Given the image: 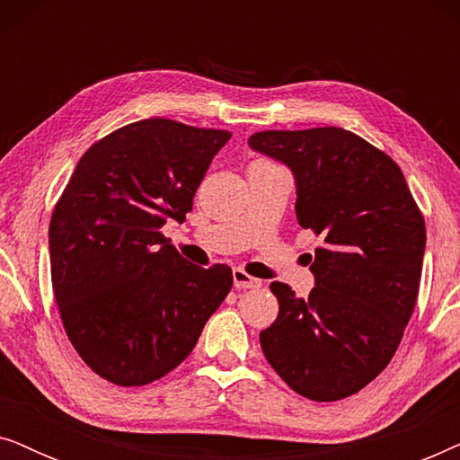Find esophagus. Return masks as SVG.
Returning a JSON list of instances; mask_svg holds the SVG:
<instances>
[{
    "instance_id": "esophagus-1",
    "label": "esophagus",
    "mask_w": 460,
    "mask_h": 460,
    "mask_svg": "<svg viewBox=\"0 0 460 460\" xmlns=\"http://www.w3.org/2000/svg\"><path fill=\"white\" fill-rule=\"evenodd\" d=\"M232 279H234L236 288H257V287H261V280H257V279H253V276H249L241 268L232 270Z\"/></svg>"
}]
</instances>
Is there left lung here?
Returning a JSON list of instances; mask_svg holds the SVG:
<instances>
[{"label": "left lung", "mask_w": 460, "mask_h": 460, "mask_svg": "<svg viewBox=\"0 0 460 460\" xmlns=\"http://www.w3.org/2000/svg\"><path fill=\"white\" fill-rule=\"evenodd\" d=\"M249 146L291 169L297 222L324 238L310 297L270 285L280 310L260 332L263 356L304 398H348L387 367L412 316L423 216L402 169L348 129L260 131Z\"/></svg>", "instance_id": "1"}]
</instances>
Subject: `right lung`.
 <instances>
[{
	"label": "right lung",
	"instance_id": "right-lung-1",
	"mask_svg": "<svg viewBox=\"0 0 460 460\" xmlns=\"http://www.w3.org/2000/svg\"><path fill=\"white\" fill-rule=\"evenodd\" d=\"M228 131L144 119L93 144L49 222L52 287L73 348L93 373L146 385L184 362L232 288L161 234L184 222Z\"/></svg>",
	"mask_w": 460,
	"mask_h": 460
}]
</instances>
